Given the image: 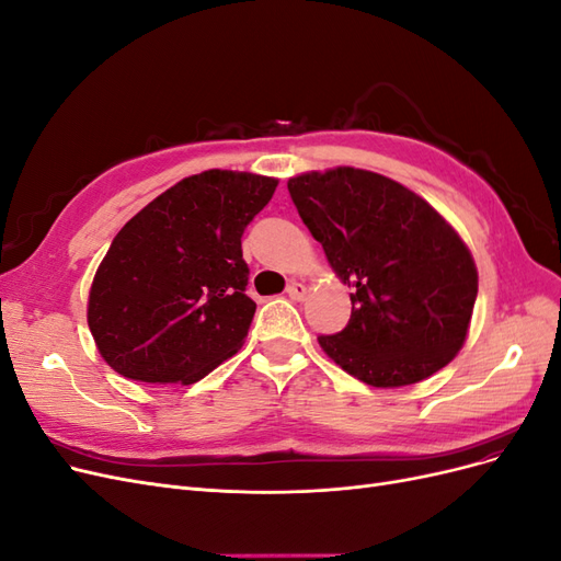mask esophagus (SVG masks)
<instances>
[{
  "label": "esophagus",
  "mask_w": 561,
  "mask_h": 561,
  "mask_svg": "<svg viewBox=\"0 0 561 561\" xmlns=\"http://www.w3.org/2000/svg\"><path fill=\"white\" fill-rule=\"evenodd\" d=\"M307 295H309V287H307V285H304V283H299V280L290 283V287H287V297H290V299H295V301H301V299H307Z\"/></svg>",
  "instance_id": "1"
}]
</instances>
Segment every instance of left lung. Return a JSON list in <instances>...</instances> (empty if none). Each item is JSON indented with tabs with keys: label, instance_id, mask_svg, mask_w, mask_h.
<instances>
[{
	"label": "left lung",
	"instance_id": "obj_1",
	"mask_svg": "<svg viewBox=\"0 0 561 561\" xmlns=\"http://www.w3.org/2000/svg\"><path fill=\"white\" fill-rule=\"evenodd\" d=\"M304 225L351 285V320L318 336L351 377L375 388L428 379L463 348L478 266L426 198L363 168L336 165L287 180Z\"/></svg>",
	"mask_w": 561,
	"mask_h": 561
}]
</instances>
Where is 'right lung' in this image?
<instances>
[{"label":"right lung","mask_w":561,"mask_h":561,"mask_svg":"<svg viewBox=\"0 0 561 561\" xmlns=\"http://www.w3.org/2000/svg\"><path fill=\"white\" fill-rule=\"evenodd\" d=\"M276 186V178L210 168L128 219L87 304L98 353L114 371L190 386L239 353L257 309L245 295L241 236Z\"/></svg>","instance_id":"add662e5"}]
</instances>
